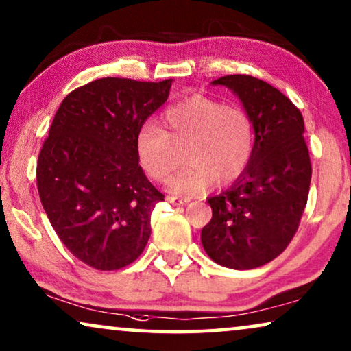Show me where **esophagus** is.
<instances>
[{
  "instance_id": "esophagus-1",
  "label": "esophagus",
  "mask_w": 351,
  "mask_h": 351,
  "mask_svg": "<svg viewBox=\"0 0 351 351\" xmlns=\"http://www.w3.org/2000/svg\"><path fill=\"white\" fill-rule=\"evenodd\" d=\"M167 201L172 206H184L186 203H190V198H177V196H167Z\"/></svg>"
}]
</instances>
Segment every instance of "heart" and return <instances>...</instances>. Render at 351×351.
<instances>
[{
  "mask_svg": "<svg viewBox=\"0 0 351 351\" xmlns=\"http://www.w3.org/2000/svg\"><path fill=\"white\" fill-rule=\"evenodd\" d=\"M165 129L145 123L137 134V158L150 179L171 180V190L198 195L213 186L230 185L246 172L254 153V124L246 110L204 94H191L162 113Z\"/></svg>",
  "mask_w": 351,
  "mask_h": 351,
  "instance_id": "1",
  "label": "heart"
}]
</instances>
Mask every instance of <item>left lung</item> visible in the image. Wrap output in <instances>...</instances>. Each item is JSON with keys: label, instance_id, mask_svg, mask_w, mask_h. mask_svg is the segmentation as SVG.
Masks as SVG:
<instances>
[{"label": "left lung", "instance_id": "obj_1", "mask_svg": "<svg viewBox=\"0 0 351 351\" xmlns=\"http://www.w3.org/2000/svg\"><path fill=\"white\" fill-rule=\"evenodd\" d=\"M238 95L256 141L247 169L232 189L209 198L213 219L201 243L219 265L251 270L276 258L294 238L311 180L300 110L265 81L227 75L213 81Z\"/></svg>", "mask_w": 351, "mask_h": 351}]
</instances>
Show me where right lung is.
<instances>
[{"label":"right lung","instance_id":"1","mask_svg":"<svg viewBox=\"0 0 351 351\" xmlns=\"http://www.w3.org/2000/svg\"><path fill=\"white\" fill-rule=\"evenodd\" d=\"M160 83L100 78L62 100L38 155L36 185L57 237L95 270L129 265L150 238V217L165 201L143 174L137 134L169 95Z\"/></svg>","mask_w":351,"mask_h":351}]
</instances>
